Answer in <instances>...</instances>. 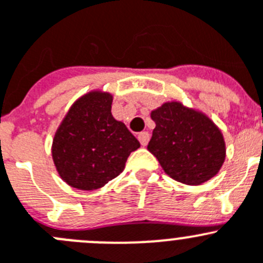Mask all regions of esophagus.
<instances>
[{
    "label": "esophagus",
    "mask_w": 263,
    "mask_h": 263,
    "mask_svg": "<svg viewBox=\"0 0 263 263\" xmlns=\"http://www.w3.org/2000/svg\"><path fill=\"white\" fill-rule=\"evenodd\" d=\"M138 139L142 146H147L148 141H150V134L147 132H142V133L138 134Z\"/></svg>",
    "instance_id": "34e87169"
}]
</instances>
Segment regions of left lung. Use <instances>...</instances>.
<instances>
[{
	"mask_svg": "<svg viewBox=\"0 0 263 263\" xmlns=\"http://www.w3.org/2000/svg\"><path fill=\"white\" fill-rule=\"evenodd\" d=\"M151 119L155 129L147 150L170 177L186 185H201L220 171L226 142L206 113L172 100L151 110Z\"/></svg>",
	"mask_w": 263,
	"mask_h": 263,
	"instance_id": "left-lung-1",
	"label": "left lung"
}]
</instances>
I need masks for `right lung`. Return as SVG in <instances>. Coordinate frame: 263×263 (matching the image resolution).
<instances>
[{
  "mask_svg": "<svg viewBox=\"0 0 263 263\" xmlns=\"http://www.w3.org/2000/svg\"><path fill=\"white\" fill-rule=\"evenodd\" d=\"M112 93L92 90L73 103L52 142L60 177L78 190L104 186L124 171L130 153L141 147L124 122L112 116Z\"/></svg>",
  "mask_w": 263,
  "mask_h": 263,
  "instance_id": "right-lung-1",
  "label": "right lung"
}]
</instances>
